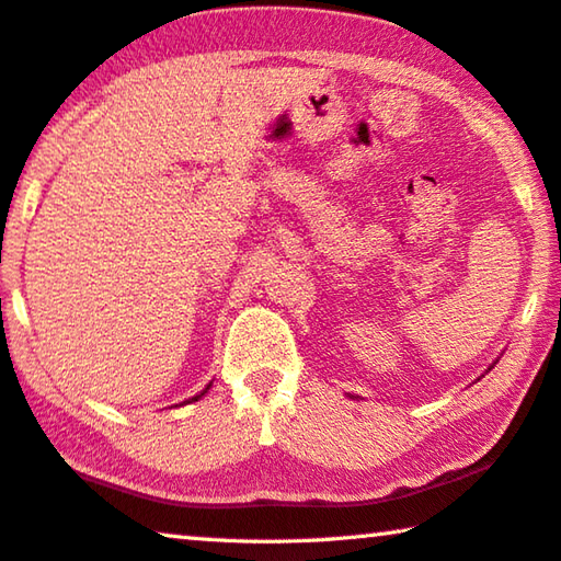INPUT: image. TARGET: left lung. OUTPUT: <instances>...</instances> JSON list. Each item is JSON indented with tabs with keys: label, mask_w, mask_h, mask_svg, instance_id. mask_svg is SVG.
I'll return each mask as SVG.
<instances>
[{
	"label": "left lung",
	"mask_w": 561,
	"mask_h": 561,
	"mask_svg": "<svg viewBox=\"0 0 561 561\" xmlns=\"http://www.w3.org/2000/svg\"><path fill=\"white\" fill-rule=\"evenodd\" d=\"M496 362H500V359H496ZM496 362H494V364H496ZM494 364H492V367H489V369H494ZM489 369H486V371H489Z\"/></svg>",
	"instance_id": "obj_1"
}]
</instances>
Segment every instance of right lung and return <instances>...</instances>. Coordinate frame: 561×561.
Masks as SVG:
<instances>
[{
    "mask_svg": "<svg viewBox=\"0 0 561 561\" xmlns=\"http://www.w3.org/2000/svg\"><path fill=\"white\" fill-rule=\"evenodd\" d=\"M209 387H211V381H209V385H207V387H204V389H202V392H199L197 397H192V399H186V402H182V407H184V404H192V402H199V399H202L204 394H207V392H209Z\"/></svg>",
    "mask_w": 561,
    "mask_h": 561,
    "instance_id": "add662e5",
    "label": "right lung"
}]
</instances>
